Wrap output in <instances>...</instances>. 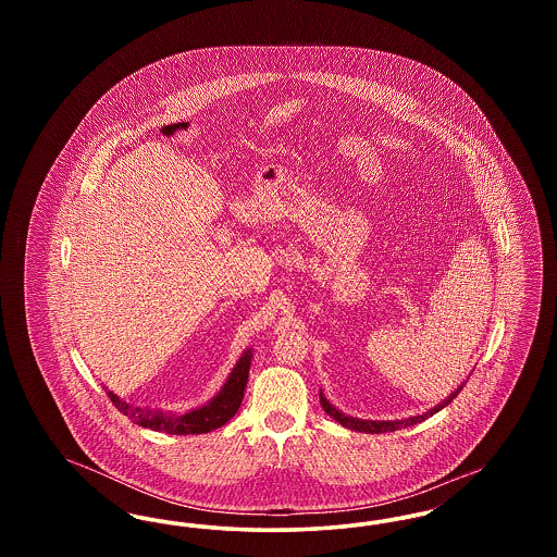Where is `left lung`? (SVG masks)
<instances>
[{"label":"left lung","instance_id":"1","mask_svg":"<svg viewBox=\"0 0 557 557\" xmlns=\"http://www.w3.org/2000/svg\"><path fill=\"white\" fill-rule=\"evenodd\" d=\"M463 386H459L449 398H445L441 405H436L434 409H430V411H425L424 416H416V418H409V420H397V422H371V420H357V418H348L345 413H341L336 407H332L330 405V400L323 397V395H319L321 398V407H323V411L330 416V418H334L336 422L341 425H345V428H350V430H357V432H368V434H382V432H395V430H400V428H407V425L420 424V422H424L425 418H432L436 411H441L443 407H447L453 398L459 395V391H461Z\"/></svg>","mask_w":557,"mask_h":557}]
</instances>
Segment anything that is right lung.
<instances>
[{
    "label": "right lung",
    "mask_w": 557,
    "mask_h": 557,
    "mask_svg": "<svg viewBox=\"0 0 557 557\" xmlns=\"http://www.w3.org/2000/svg\"><path fill=\"white\" fill-rule=\"evenodd\" d=\"M250 359H252V355H250V350H246L239 357L234 371L230 373L221 393L212 398L211 403H207L205 407L187 411L184 416H173V413H162V411H154V409L135 407V405L125 403L123 398L116 397L110 391L107 395L112 400V405L123 416H127L132 422L141 425V428H150V430L166 432V434H205V432H211L214 428L227 424L238 413L242 398H244V388H246V382H248Z\"/></svg>",
    "instance_id": "add662e5"
}]
</instances>
